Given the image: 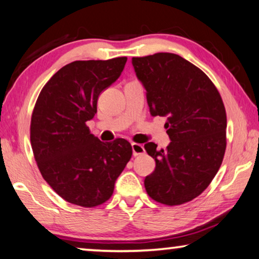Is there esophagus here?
<instances>
[{
	"label": "esophagus",
	"mask_w": 259,
	"mask_h": 259,
	"mask_svg": "<svg viewBox=\"0 0 259 259\" xmlns=\"http://www.w3.org/2000/svg\"><path fill=\"white\" fill-rule=\"evenodd\" d=\"M132 151L134 156H138L145 152V148L142 145H139V143H132Z\"/></svg>",
	"instance_id": "34e87169"
}]
</instances>
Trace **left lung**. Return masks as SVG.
I'll use <instances>...</instances> for the list:
<instances>
[{"mask_svg":"<svg viewBox=\"0 0 259 259\" xmlns=\"http://www.w3.org/2000/svg\"><path fill=\"white\" fill-rule=\"evenodd\" d=\"M152 117H166L169 145L145 149L156 162L145 187L166 205L192 201L204 190L222 165L226 149V111L219 92L204 72L169 53L133 57Z\"/></svg>","mask_w":259,"mask_h":259,"instance_id":"obj_1","label":"left lung"}]
</instances>
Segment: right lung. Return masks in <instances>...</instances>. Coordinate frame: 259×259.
Returning <instances> with one entry per match:
<instances>
[{
  "mask_svg": "<svg viewBox=\"0 0 259 259\" xmlns=\"http://www.w3.org/2000/svg\"><path fill=\"white\" fill-rule=\"evenodd\" d=\"M127 57L75 61L42 88L31 120V145L44 179L65 201L93 207L108 201L132 157L125 139L102 142L86 126L101 93L120 77Z\"/></svg>",
  "mask_w": 259,
  "mask_h": 259,
  "instance_id": "1",
  "label": "right lung"
}]
</instances>
